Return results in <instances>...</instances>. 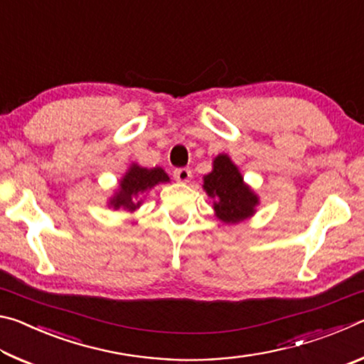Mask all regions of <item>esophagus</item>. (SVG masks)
<instances>
[{
    "label": "esophagus",
    "instance_id": "34e87169",
    "mask_svg": "<svg viewBox=\"0 0 364 364\" xmlns=\"http://www.w3.org/2000/svg\"><path fill=\"white\" fill-rule=\"evenodd\" d=\"M191 176H193V171H191V168H188V167L176 168L173 171V178L180 183H188L191 180Z\"/></svg>",
    "mask_w": 364,
    "mask_h": 364
}]
</instances>
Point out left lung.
<instances>
[{"label": "left lung", "instance_id": "obj_1", "mask_svg": "<svg viewBox=\"0 0 364 364\" xmlns=\"http://www.w3.org/2000/svg\"><path fill=\"white\" fill-rule=\"evenodd\" d=\"M204 189L215 199V212L225 223H237L250 217L258 204L257 196L245 186L236 165L223 154L213 160L212 173L204 176Z\"/></svg>", "mask_w": 364, "mask_h": 364}]
</instances>
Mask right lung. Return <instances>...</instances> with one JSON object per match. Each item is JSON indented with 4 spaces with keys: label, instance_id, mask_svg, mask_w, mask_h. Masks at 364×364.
Wrapping results in <instances>:
<instances>
[{
    "label": "right lung",
    "instance_id": "1",
    "mask_svg": "<svg viewBox=\"0 0 364 364\" xmlns=\"http://www.w3.org/2000/svg\"><path fill=\"white\" fill-rule=\"evenodd\" d=\"M164 181H168V176L162 168L147 170L138 167V165H133L120 181L119 193L110 200V205H114V208L123 207L128 208V210H134L141 204V202H134V197L143 193V191Z\"/></svg>",
    "mask_w": 364,
    "mask_h": 364
}]
</instances>
